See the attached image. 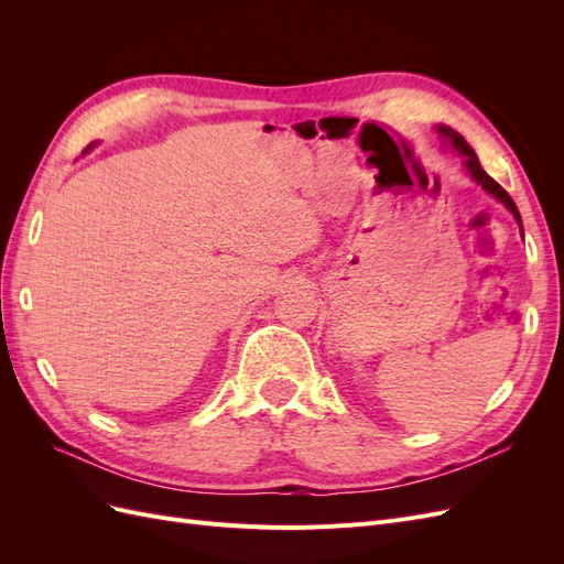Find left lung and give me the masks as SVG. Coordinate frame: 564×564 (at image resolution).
Wrapping results in <instances>:
<instances>
[{"label":"left lung","mask_w":564,"mask_h":564,"mask_svg":"<svg viewBox=\"0 0 564 564\" xmlns=\"http://www.w3.org/2000/svg\"><path fill=\"white\" fill-rule=\"evenodd\" d=\"M437 133H442L445 135V139H449L452 141V145L460 152V155H464V164H466V169L470 172V176L480 183L485 191L489 193V195H494L497 199H501L506 207L510 209V214H513L516 218H518V224H522V218H520V212H518V207H516V202H513V197H510L503 187L494 181L485 169H482V164H480V160H477V155H475V150L466 143V139L464 135H460L458 131H454V129H449V127H437ZM522 228V226H520Z\"/></svg>","instance_id":"obj_1"}]
</instances>
